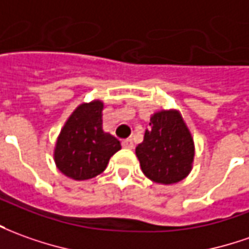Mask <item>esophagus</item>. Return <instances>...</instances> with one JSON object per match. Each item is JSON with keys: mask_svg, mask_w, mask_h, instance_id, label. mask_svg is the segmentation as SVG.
I'll return each mask as SVG.
<instances>
[{"mask_svg": "<svg viewBox=\"0 0 249 249\" xmlns=\"http://www.w3.org/2000/svg\"><path fill=\"white\" fill-rule=\"evenodd\" d=\"M122 145H123V147H126V149H133L134 147V142H133V140L127 138V140H123L122 141Z\"/></svg>", "mask_w": 249, "mask_h": 249, "instance_id": "obj_1", "label": "esophagus"}]
</instances>
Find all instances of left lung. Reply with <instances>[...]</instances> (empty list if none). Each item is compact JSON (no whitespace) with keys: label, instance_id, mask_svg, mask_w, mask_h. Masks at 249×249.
I'll return each instance as SVG.
<instances>
[{"label":"left lung","instance_id":"obj_1","mask_svg":"<svg viewBox=\"0 0 249 249\" xmlns=\"http://www.w3.org/2000/svg\"><path fill=\"white\" fill-rule=\"evenodd\" d=\"M135 154L142 172L156 183L172 184L184 179L193 165L194 142L179 112H156Z\"/></svg>","mask_w":249,"mask_h":249}]
</instances>
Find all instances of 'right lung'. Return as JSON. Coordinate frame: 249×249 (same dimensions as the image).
Returning a JSON list of instances; mask_svg holds the SVG:
<instances>
[{
	"label": "right lung",
	"instance_id": "right-lung-1",
	"mask_svg": "<svg viewBox=\"0 0 249 249\" xmlns=\"http://www.w3.org/2000/svg\"><path fill=\"white\" fill-rule=\"evenodd\" d=\"M102 102L81 104L63 126L54 159L58 169L74 180L95 178L107 167L121 142L103 130Z\"/></svg>",
	"mask_w": 249,
	"mask_h": 249
}]
</instances>
